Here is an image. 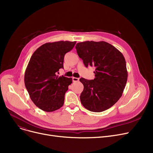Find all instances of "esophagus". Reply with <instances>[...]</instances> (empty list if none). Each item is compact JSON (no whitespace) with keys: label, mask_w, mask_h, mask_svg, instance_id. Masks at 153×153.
<instances>
[{"label":"esophagus","mask_w":153,"mask_h":153,"mask_svg":"<svg viewBox=\"0 0 153 153\" xmlns=\"http://www.w3.org/2000/svg\"><path fill=\"white\" fill-rule=\"evenodd\" d=\"M79 78H77V77H72V81L73 82H78L79 81Z\"/></svg>","instance_id":"esophagus-1"}]
</instances>
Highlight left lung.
I'll return each instance as SVG.
<instances>
[{
  "instance_id": "1",
  "label": "left lung",
  "mask_w": 153,
  "mask_h": 153,
  "mask_svg": "<svg viewBox=\"0 0 153 153\" xmlns=\"http://www.w3.org/2000/svg\"><path fill=\"white\" fill-rule=\"evenodd\" d=\"M84 65L94 66L95 78L79 79L84 85L80 100L94 112L105 111L122 97L128 78L125 59L115 47L105 42L86 41L76 46Z\"/></svg>"
}]
</instances>
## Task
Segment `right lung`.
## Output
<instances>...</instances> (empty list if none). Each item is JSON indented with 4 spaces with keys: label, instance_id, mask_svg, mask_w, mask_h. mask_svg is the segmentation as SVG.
<instances>
[{
    "label": "right lung",
    "instance_id": "obj_1",
    "mask_svg": "<svg viewBox=\"0 0 153 153\" xmlns=\"http://www.w3.org/2000/svg\"><path fill=\"white\" fill-rule=\"evenodd\" d=\"M76 42L46 43L32 54L26 68L24 81L31 100L41 110L51 112L62 107L64 95L72 78L56 73L63 68L64 55Z\"/></svg>",
    "mask_w": 153,
    "mask_h": 153
}]
</instances>
